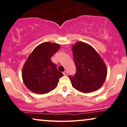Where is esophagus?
<instances>
[{"instance_id":"1","label":"esophagus","mask_w":127,"mask_h":127,"mask_svg":"<svg viewBox=\"0 0 127 127\" xmlns=\"http://www.w3.org/2000/svg\"><path fill=\"white\" fill-rule=\"evenodd\" d=\"M63 75L64 76H67L68 75V73L67 71H64V72H63Z\"/></svg>"}]
</instances>
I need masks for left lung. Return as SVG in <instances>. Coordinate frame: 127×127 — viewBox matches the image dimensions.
Here are the masks:
<instances>
[{"label":"left lung","mask_w":127,"mask_h":127,"mask_svg":"<svg viewBox=\"0 0 127 127\" xmlns=\"http://www.w3.org/2000/svg\"><path fill=\"white\" fill-rule=\"evenodd\" d=\"M76 73L69 78L76 90L84 93L97 90L105 82L107 67L95 50L86 43L79 41L72 47Z\"/></svg>","instance_id":"1"}]
</instances>
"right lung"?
I'll return each instance as SVG.
<instances>
[{"label":"right lung","instance_id":"obj_1","mask_svg":"<svg viewBox=\"0 0 127 127\" xmlns=\"http://www.w3.org/2000/svg\"><path fill=\"white\" fill-rule=\"evenodd\" d=\"M59 48V44L45 42L37 45L28 56L23 68L22 78L30 91L44 94L57 87L63 74L58 71L51 57Z\"/></svg>","mask_w":127,"mask_h":127}]
</instances>
